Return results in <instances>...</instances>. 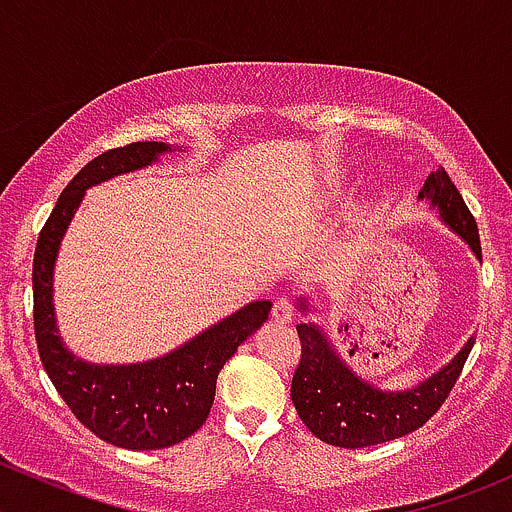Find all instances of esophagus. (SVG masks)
<instances>
[{
  "instance_id": "34e87169",
  "label": "esophagus",
  "mask_w": 512,
  "mask_h": 512,
  "mask_svg": "<svg viewBox=\"0 0 512 512\" xmlns=\"http://www.w3.org/2000/svg\"><path fill=\"white\" fill-rule=\"evenodd\" d=\"M292 317H294L292 299L277 297L275 307H272V319H275L277 324H289V322H292Z\"/></svg>"
}]
</instances>
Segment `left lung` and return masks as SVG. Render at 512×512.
Listing matches in <instances>:
<instances>
[{
  "label": "left lung",
  "instance_id": "obj_1",
  "mask_svg": "<svg viewBox=\"0 0 512 512\" xmlns=\"http://www.w3.org/2000/svg\"><path fill=\"white\" fill-rule=\"evenodd\" d=\"M418 198H426L441 213L443 223L463 237L480 260L476 218L446 170L438 168L428 175ZM299 312H309L307 299H299ZM297 334L302 359L292 376V404L319 441L342 448L376 446L421 428L448 399L476 342L473 337L468 339L451 364L414 389L381 391L349 369L317 324H297Z\"/></svg>",
  "mask_w": 512,
  "mask_h": 512
}]
</instances>
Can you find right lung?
Segmentation results:
<instances>
[{
	"instance_id": "right-lung-1",
	"label": "right lung",
	"mask_w": 512,
	"mask_h": 512,
	"mask_svg": "<svg viewBox=\"0 0 512 512\" xmlns=\"http://www.w3.org/2000/svg\"><path fill=\"white\" fill-rule=\"evenodd\" d=\"M168 151H173L168 143L138 141L86 163L59 195L34 252V334L41 364L71 414L101 441L128 451H156L193 436L208 421L220 369L272 309L267 299L250 302L175 352L143 364H86L64 347L51 285L61 237L76 208L91 185L146 168Z\"/></svg>"
}]
</instances>
